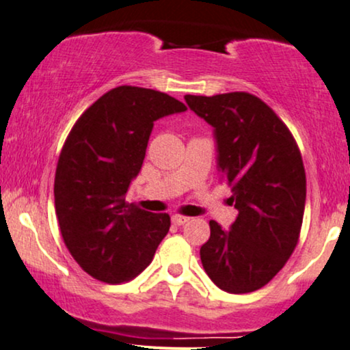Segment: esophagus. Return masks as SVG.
<instances>
[{
    "mask_svg": "<svg viewBox=\"0 0 350 350\" xmlns=\"http://www.w3.org/2000/svg\"><path fill=\"white\" fill-rule=\"evenodd\" d=\"M186 221H189L188 217H183V215H174V217H172V224H174V225L180 226V225H185Z\"/></svg>",
    "mask_w": 350,
    "mask_h": 350,
    "instance_id": "esophagus-1",
    "label": "esophagus"
}]
</instances>
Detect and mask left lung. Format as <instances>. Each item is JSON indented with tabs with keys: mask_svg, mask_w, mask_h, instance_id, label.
<instances>
[{
	"mask_svg": "<svg viewBox=\"0 0 350 350\" xmlns=\"http://www.w3.org/2000/svg\"><path fill=\"white\" fill-rule=\"evenodd\" d=\"M185 101L214 126L217 165L238 208L230 230L208 221L202 267L226 293L257 291L297 246L306 207L301 151L283 120L251 93L186 94Z\"/></svg>",
	"mask_w": 350,
	"mask_h": 350,
	"instance_id": "obj_1",
	"label": "left lung"
}]
</instances>
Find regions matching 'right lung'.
Listing matches in <instances>:
<instances>
[{
    "label": "right lung",
    "mask_w": 350,
    "mask_h": 350,
    "mask_svg": "<svg viewBox=\"0 0 350 350\" xmlns=\"http://www.w3.org/2000/svg\"><path fill=\"white\" fill-rule=\"evenodd\" d=\"M185 111L169 94L124 85L72 126L57 161L54 206L67 249L93 278L133 280L169 233V214L143 211L125 202V194L142 170L154 122Z\"/></svg>",
    "instance_id": "right-lung-1"
}]
</instances>
